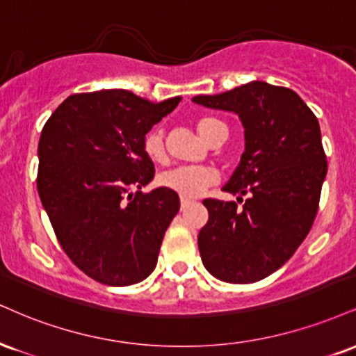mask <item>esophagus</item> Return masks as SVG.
Listing matches in <instances>:
<instances>
[{
    "mask_svg": "<svg viewBox=\"0 0 356 356\" xmlns=\"http://www.w3.org/2000/svg\"><path fill=\"white\" fill-rule=\"evenodd\" d=\"M191 202H192V200L187 199V197H181V207H182V209H186L187 205H189Z\"/></svg>",
    "mask_w": 356,
    "mask_h": 356,
    "instance_id": "esophagus-1",
    "label": "esophagus"
}]
</instances>
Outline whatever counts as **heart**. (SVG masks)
<instances>
[{"label": "heart", "mask_w": 356, "mask_h": 356, "mask_svg": "<svg viewBox=\"0 0 356 356\" xmlns=\"http://www.w3.org/2000/svg\"><path fill=\"white\" fill-rule=\"evenodd\" d=\"M224 126L220 121L212 118H204L197 121V131L205 143H211L212 137L219 127ZM144 152L154 162L165 161L164 136L159 129L147 132L144 139ZM159 184L165 189L177 192L182 197H197L207 189L209 186L217 182V172L207 165H181L165 170L159 175Z\"/></svg>", "instance_id": "heart-1"}]
</instances>
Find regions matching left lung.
Returning a JSON list of instances; mask_svg holds the SVG:
<instances>
[{"mask_svg":"<svg viewBox=\"0 0 356 356\" xmlns=\"http://www.w3.org/2000/svg\"><path fill=\"white\" fill-rule=\"evenodd\" d=\"M204 108L229 111L243 126L245 149L222 189L247 195L205 199L209 220L199 252L209 273L229 284H254L284 265L314 224L327 156L315 114L297 92L264 81L192 97Z\"/></svg>","mask_w":356,"mask_h":356,"instance_id":"8db88e82","label":"left lung"}]
</instances>
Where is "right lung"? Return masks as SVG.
Wrapping results in <instances>:
<instances>
[{
	"instance_id": "obj_1",
	"label": "right lung",
	"mask_w": 356,
	"mask_h": 356,
	"mask_svg": "<svg viewBox=\"0 0 356 356\" xmlns=\"http://www.w3.org/2000/svg\"><path fill=\"white\" fill-rule=\"evenodd\" d=\"M181 99L152 102L126 89L72 94L42 127L41 204L66 255L101 284L132 285L156 268L181 200L165 187L140 192L154 179L144 139Z\"/></svg>"
}]
</instances>
